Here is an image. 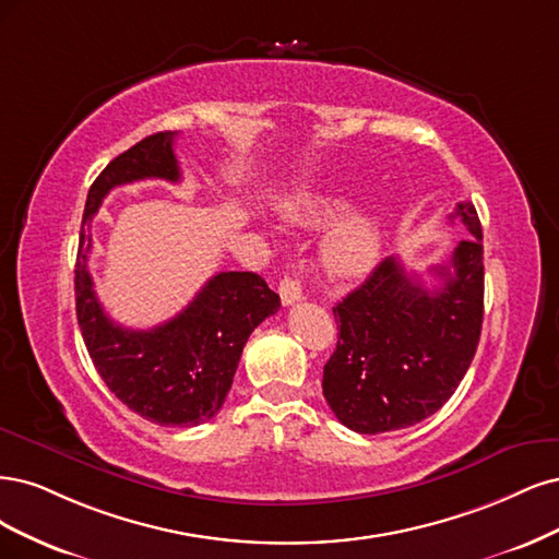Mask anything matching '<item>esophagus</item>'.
I'll return each mask as SVG.
<instances>
[{
	"label": "esophagus",
	"instance_id": "esophagus-1",
	"mask_svg": "<svg viewBox=\"0 0 559 559\" xmlns=\"http://www.w3.org/2000/svg\"><path fill=\"white\" fill-rule=\"evenodd\" d=\"M278 295H281L283 306H293L295 301H301L304 299L301 281H297V278H283L281 285H278Z\"/></svg>",
	"mask_w": 559,
	"mask_h": 559
}]
</instances>
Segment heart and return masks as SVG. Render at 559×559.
<instances>
[{"label":"heart","instance_id":"heart-1","mask_svg":"<svg viewBox=\"0 0 559 559\" xmlns=\"http://www.w3.org/2000/svg\"><path fill=\"white\" fill-rule=\"evenodd\" d=\"M348 204L338 197H309L295 202L287 213L297 223H330L338 218ZM381 246V225L376 215H355L341 225L325 246V264L336 276H357L367 272Z\"/></svg>","mask_w":559,"mask_h":559}]
</instances>
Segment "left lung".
Returning <instances> with one entry per match:
<instances>
[{
    "label": "left lung",
    "mask_w": 559,
    "mask_h": 559,
    "mask_svg": "<svg viewBox=\"0 0 559 559\" xmlns=\"http://www.w3.org/2000/svg\"><path fill=\"white\" fill-rule=\"evenodd\" d=\"M455 218L472 237L448 264L429 269L441 285L429 290L397 258H385L332 309L341 325L322 394L357 435L423 423L472 365L483 325V229L472 202L457 204Z\"/></svg>",
    "instance_id": "left-lung-1"
}]
</instances>
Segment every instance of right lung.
<instances>
[{
    "instance_id": "obj_1",
    "label": "right lung",
    "mask_w": 559,
    "mask_h": 559,
    "mask_svg": "<svg viewBox=\"0 0 559 559\" xmlns=\"http://www.w3.org/2000/svg\"><path fill=\"white\" fill-rule=\"evenodd\" d=\"M178 132H157L111 159L90 186L76 255V318L90 359L116 397L155 425L190 427L225 404L246 341L281 309L278 295L253 272H221L186 309L153 330H128L104 313L87 272L90 225L116 186L181 181L174 155Z\"/></svg>"
}]
</instances>
